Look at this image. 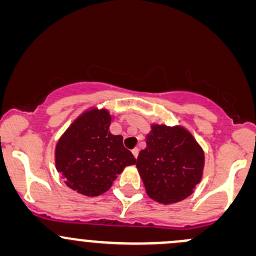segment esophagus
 Returning a JSON list of instances; mask_svg holds the SVG:
<instances>
[{
	"mask_svg": "<svg viewBox=\"0 0 256 256\" xmlns=\"http://www.w3.org/2000/svg\"><path fill=\"white\" fill-rule=\"evenodd\" d=\"M138 148H134L132 150V154H134V158H137V156H138Z\"/></svg>",
	"mask_w": 256,
	"mask_h": 256,
	"instance_id": "1",
	"label": "esophagus"
}]
</instances>
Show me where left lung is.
I'll return each instance as SVG.
<instances>
[{
  "instance_id": "8db88e82",
  "label": "left lung",
  "mask_w": 256,
  "mask_h": 256,
  "mask_svg": "<svg viewBox=\"0 0 256 256\" xmlns=\"http://www.w3.org/2000/svg\"><path fill=\"white\" fill-rule=\"evenodd\" d=\"M146 143L136 166L147 194L162 204L192 194L204 168V152L192 134L181 126L153 125Z\"/></svg>"
}]
</instances>
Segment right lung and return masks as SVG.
<instances>
[{"mask_svg": "<svg viewBox=\"0 0 256 256\" xmlns=\"http://www.w3.org/2000/svg\"><path fill=\"white\" fill-rule=\"evenodd\" d=\"M112 116L106 109H91L78 118L56 147V168L66 186L80 194L106 192L124 168L136 159L122 144V136L109 131Z\"/></svg>", "mask_w": 256, "mask_h": 256, "instance_id": "right-lung-1", "label": "right lung"}]
</instances>
